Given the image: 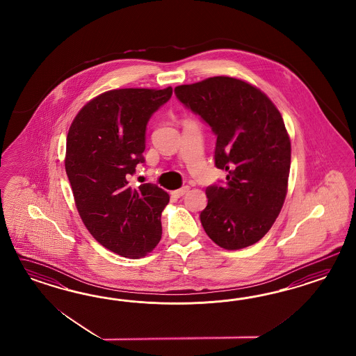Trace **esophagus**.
Returning a JSON list of instances; mask_svg holds the SVG:
<instances>
[{"label": "esophagus", "mask_w": 356, "mask_h": 356, "mask_svg": "<svg viewBox=\"0 0 356 356\" xmlns=\"http://www.w3.org/2000/svg\"><path fill=\"white\" fill-rule=\"evenodd\" d=\"M188 191H189V186H188V185H185V186L180 188V189H177V191H173V192H171V194H172V197L180 198V197H183L184 194L186 193Z\"/></svg>", "instance_id": "obj_1"}]
</instances>
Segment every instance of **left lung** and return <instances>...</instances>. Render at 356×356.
<instances>
[{"instance_id": "left-lung-1", "label": "left lung", "mask_w": 356, "mask_h": 356, "mask_svg": "<svg viewBox=\"0 0 356 356\" xmlns=\"http://www.w3.org/2000/svg\"><path fill=\"white\" fill-rule=\"evenodd\" d=\"M175 94L216 136V168L226 181L206 188L201 223L227 250L268 234L287 194L291 142L280 111L259 88L232 76L175 87Z\"/></svg>"}]
</instances>
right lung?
<instances>
[{
  "label": "right lung",
  "mask_w": 356,
  "mask_h": 356,
  "mask_svg": "<svg viewBox=\"0 0 356 356\" xmlns=\"http://www.w3.org/2000/svg\"><path fill=\"white\" fill-rule=\"evenodd\" d=\"M171 97L172 87L103 92L76 113L66 137L76 210L97 243L122 257H145L162 237L170 195L155 184L131 188L128 177L145 163L149 120Z\"/></svg>",
  "instance_id": "obj_1"
}]
</instances>
